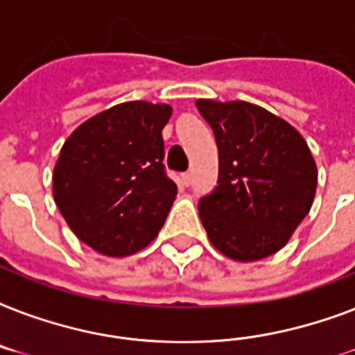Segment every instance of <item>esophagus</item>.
I'll return each mask as SVG.
<instances>
[{
    "label": "esophagus",
    "instance_id": "esophagus-1",
    "mask_svg": "<svg viewBox=\"0 0 355 355\" xmlns=\"http://www.w3.org/2000/svg\"><path fill=\"white\" fill-rule=\"evenodd\" d=\"M180 180H182L184 186H189V184H191V173L189 171L182 173V175H180Z\"/></svg>",
    "mask_w": 355,
    "mask_h": 355
}]
</instances>
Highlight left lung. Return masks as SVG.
<instances>
[{
	"label": "left lung",
	"mask_w": 355,
	"mask_h": 355,
	"mask_svg": "<svg viewBox=\"0 0 355 355\" xmlns=\"http://www.w3.org/2000/svg\"><path fill=\"white\" fill-rule=\"evenodd\" d=\"M195 105L219 150L217 186L199 200L210 241L237 261L278 252L313 205L317 166L308 144L289 123L250 103Z\"/></svg>",
	"instance_id": "obj_1"
}]
</instances>
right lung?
<instances>
[{
  "label": "right lung",
  "instance_id": "obj_1",
  "mask_svg": "<svg viewBox=\"0 0 355 355\" xmlns=\"http://www.w3.org/2000/svg\"><path fill=\"white\" fill-rule=\"evenodd\" d=\"M169 118L167 105L121 103L83 123L64 144L53 197L75 236L97 252L130 256L164 227L177 195L162 162Z\"/></svg>",
  "mask_w": 355,
  "mask_h": 355
}]
</instances>
